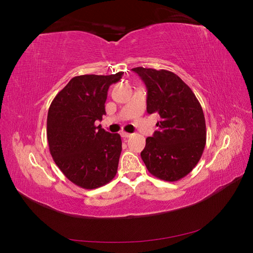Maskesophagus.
Here are the masks:
<instances>
[{"label": "esophagus", "instance_id": "esophagus-1", "mask_svg": "<svg viewBox=\"0 0 253 253\" xmlns=\"http://www.w3.org/2000/svg\"><path fill=\"white\" fill-rule=\"evenodd\" d=\"M131 136H132V134L126 133V132H122L121 133V137H124V138H128V137H131Z\"/></svg>", "mask_w": 253, "mask_h": 253}]
</instances>
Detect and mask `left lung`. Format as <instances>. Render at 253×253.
<instances>
[{
	"mask_svg": "<svg viewBox=\"0 0 253 253\" xmlns=\"http://www.w3.org/2000/svg\"><path fill=\"white\" fill-rule=\"evenodd\" d=\"M148 89L147 112L158 114V131L145 139L141 158L155 177L176 181L200 162L206 145V122L200 101L177 75L135 67Z\"/></svg>",
	"mask_w": 253,
	"mask_h": 253,
	"instance_id": "1",
	"label": "left lung"
}]
</instances>
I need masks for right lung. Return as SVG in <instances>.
Returning a JSON list of instances; mask_svg holds the SVG:
<instances>
[{"instance_id":"right-lung-1","label":"right lung","mask_w":253,"mask_h":253,"mask_svg":"<svg viewBox=\"0 0 253 253\" xmlns=\"http://www.w3.org/2000/svg\"><path fill=\"white\" fill-rule=\"evenodd\" d=\"M122 75L119 72L74 77L49 106L50 154L66 178L81 188L90 190L104 186L117 173L121 137L105 132L101 126H95V121L105 115L109 87Z\"/></svg>"}]
</instances>
